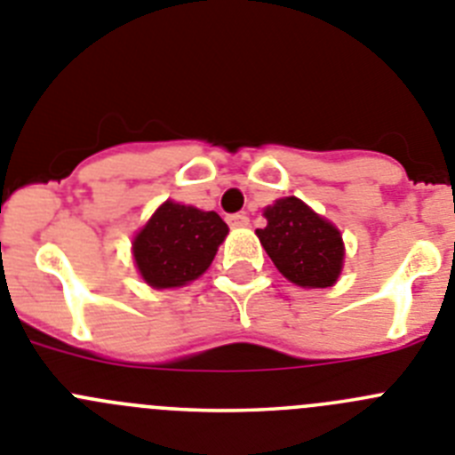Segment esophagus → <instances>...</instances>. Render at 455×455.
Here are the masks:
<instances>
[{
	"label": "esophagus",
	"mask_w": 455,
	"mask_h": 455,
	"mask_svg": "<svg viewBox=\"0 0 455 455\" xmlns=\"http://www.w3.org/2000/svg\"><path fill=\"white\" fill-rule=\"evenodd\" d=\"M227 222H228V227L240 228V227H247L249 218H247V215H244V212H235V215H228Z\"/></svg>",
	"instance_id": "obj_1"
}]
</instances>
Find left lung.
<instances>
[{
    "label": "left lung",
    "instance_id": "left-lung-1",
    "mask_svg": "<svg viewBox=\"0 0 455 455\" xmlns=\"http://www.w3.org/2000/svg\"><path fill=\"white\" fill-rule=\"evenodd\" d=\"M267 227L256 235L276 269L301 288H329L338 281L345 244L338 228L301 199H278L265 208Z\"/></svg>",
    "mask_w": 455,
    "mask_h": 455
}]
</instances>
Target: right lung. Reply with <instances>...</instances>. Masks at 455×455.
Returning <instances> with one entry per match:
<instances>
[{
	"label": "right lung",
	"instance_id": "add662e5",
	"mask_svg": "<svg viewBox=\"0 0 455 455\" xmlns=\"http://www.w3.org/2000/svg\"><path fill=\"white\" fill-rule=\"evenodd\" d=\"M228 227L218 212L165 202L133 240V258L154 288H181L211 267Z\"/></svg>",
	"mask_w": 455,
	"mask_h": 455
}]
</instances>
